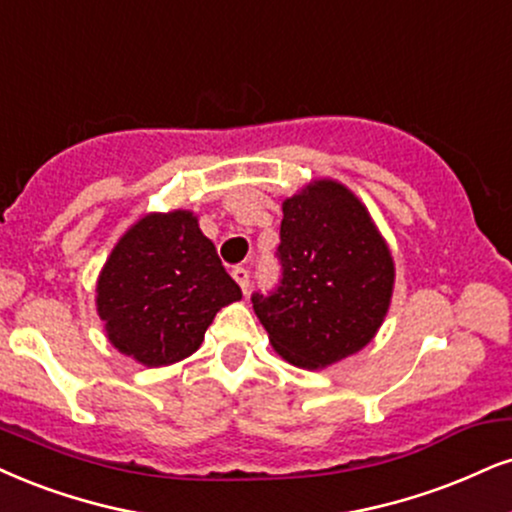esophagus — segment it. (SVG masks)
I'll return each instance as SVG.
<instances>
[{
    "mask_svg": "<svg viewBox=\"0 0 512 512\" xmlns=\"http://www.w3.org/2000/svg\"><path fill=\"white\" fill-rule=\"evenodd\" d=\"M232 277H235V282L239 285V289L246 294L249 292V270L246 268H235L232 270Z\"/></svg>",
    "mask_w": 512,
    "mask_h": 512,
    "instance_id": "obj_1",
    "label": "esophagus"
}]
</instances>
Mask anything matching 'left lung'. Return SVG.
I'll use <instances>...</instances> for the list:
<instances>
[{"instance_id": "1", "label": "left lung", "mask_w": 512, "mask_h": 512, "mask_svg": "<svg viewBox=\"0 0 512 512\" xmlns=\"http://www.w3.org/2000/svg\"><path fill=\"white\" fill-rule=\"evenodd\" d=\"M282 282L254 311L287 363L320 370L375 339L394 294V256L370 211L332 178L282 201Z\"/></svg>"}]
</instances>
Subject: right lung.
Here are the masks:
<instances>
[{"instance_id": "obj_1", "label": "right lung", "mask_w": 512, "mask_h": 512, "mask_svg": "<svg viewBox=\"0 0 512 512\" xmlns=\"http://www.w3.org/2000/svg\"><path fill=\"white\" fill-rule=\"evenodd\" d=\"M239 299L242 289L185 208L132 223L106 258L94 296L109 342L147 368L192 356L220 308Z\"/></svg>"}]
</instances>
